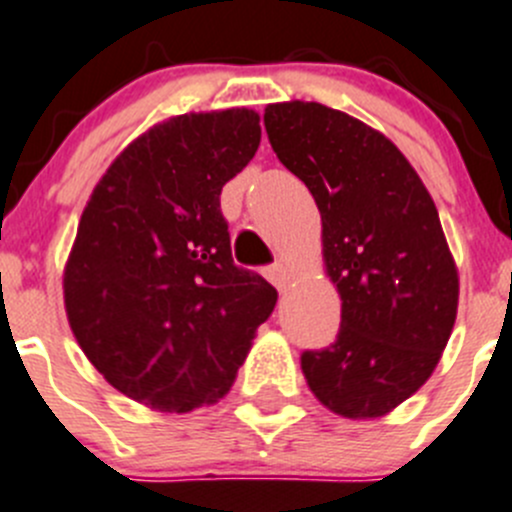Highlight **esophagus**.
Listing matches in <instances>:
<instances>
[{
  "label": "esophagus",
  "instance_id": "1",
  "mask_svg": "<svg viewBox=\"0 0 512 512\" xmlns=\"http://www.w3.org/2000/svg\"><path fill=\"white\" fill-rule=\"evenodd\" d=\"M266 276H269L271 284H274L276 289L281 291V289H286V286H289L291 269L284 264V261H279V264H274V266H269V269H266Z\"/></svg>",
  "mask_w": 512,
  "mask_h": 512
}]
</instances>
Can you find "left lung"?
Instances as JSON below:
<instances>
[{
    "instance_id": "obj_1",
    "label": "left lung",
    "mask_w": 512,
    "mask_h": 512,
    "mask_svg": "<svg viewBox=\"0 0 512 512\" xmlns=\"http://www.w3.org/2000/svg\"><path fill=\"white\" fill-rule=\"evenodd\" d=\"M264 125L314 196L342 299L337 342L301 354V372L326 410L384 417L430 379L455 326L460 279L435 201L392 140L342 110L274 102Z\"/></svg>"
}]
</instances>
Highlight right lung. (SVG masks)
<instances>
[{"instance_id": "right-lung-1", "label": "right lung", "mask_w": 512, "mask_h": 512, "mask_svg": "<svg viewBox=\"0 0 512 512\" xmlns=\"http://www.w3.org/2000/svg\"><path fill=\"white\" fill-rule=\"evenodd\" d=\"M248 107L153 125L92 191L65 264V311L125 397L191 412L228 394L276 289L233 264L221 191L261 143Z\"/></svg>"}]
</instances>
